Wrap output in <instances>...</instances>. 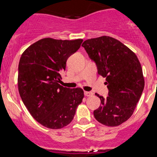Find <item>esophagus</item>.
Here are the masks:
<instances>
[{"instance_id":"esophagus-1","label":"esophagus","mask_w":157,"mask_h":157,"mask_svg":"<svg viewBox=\"0 0 157 157\" xmlns=\"http://www.w3.org/2000/svg\"><path fill=\"white\" fill-rule=\"evenodd\" d=\"M84 94H85V96H86V97H90V96L92 95V92H84Z\"/></svg>"}]
</instances>
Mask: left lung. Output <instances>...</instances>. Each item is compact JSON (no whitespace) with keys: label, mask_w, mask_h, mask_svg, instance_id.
<instances>
[{"label":"left lung","mask_w":157,"mask_h":157,"mask_svg":"<svg viewBox=\"0 0 157 157\" xmlns=\"http://www.w3.org/2000/svg\"><path fill=\"white\" fill-rule=\"evenodd\" d=\"M82 46L97 65L98 73L106 78L109 93L94 111L95 119L108 127L121 124L131 117L144 86L142 68L136 55L113 37L87 39Z\"/></svg>","instance_id":"1"}]
</instances>
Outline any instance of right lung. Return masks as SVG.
Instances as JSON below:
<instances>
[{"instance_id":"1","label":"right lung","mask_w":157,"mask_h":157,"mask_svg":"<svg viewBox=\"0 0 157 157\" xmlns=\"http://www.w3.org/2000/svg\"><path fill=\"white\" fill-rule=\"evenodd\" d=\"M82 39L44 38L29 46L18 64V92L36 121L50 129H61L71 122L84 97L81 88L63 87L61 73L68 58Z\"/></svg>"}]
</instances>
